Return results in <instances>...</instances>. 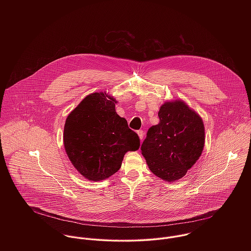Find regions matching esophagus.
Segmentation results:
<instances>
[{
	"mask_svg": "<svg viewBox=\"0 0 251 251\" xmlns=\"http://www.w3.org/2000/svg\"><path fill=\"white\" fill-rule=\"evenodd\" d=\"M137 134H138V136H139L140 140L142 141L144 139V137H145V133H144V131H142V130H139V131H137Z\"/></svg>",
	"mask_w": 251,
	"mask_h": 251,
	"instance_id": "esophagus-1",
	"label": "esophagus"
}]
</instances>
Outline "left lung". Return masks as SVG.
<instances>
[{"label": "left lung", "instance_id": "1", "mask_svg": "<svg viewBox=\"0 0 251 251\" xmlns=\"http://www.w3.org/2000/svg\"><path fill=\"white\" fill-rule=\"evenodd\" d=\"M141 146L149 169L168 182L185 176L199 159L205 144V126L198 113L181 100L165 101Z\"/></svg>", "mask_w": 251, "mask_h": 251}]
</instances>
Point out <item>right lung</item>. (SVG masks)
I'll return each instance as SVG.
<instances>
[{"label": "right lung", "instance_id": "1", "mask_svg": "<svg viewBox=\"0 0 251 251\" xmlns=\"http://www.w3.org/2000/svg\"><path fill=\"white\" fill-rule=\"evenodd\" d=\"M117 102L106 92L90 94L66 120V152L74 168L89 180L108 179L121 168L127 151L139 149L138 135L116 113Z\"/></svg>", "mask_w": 251, "mask_h": 251}]
</instances>
